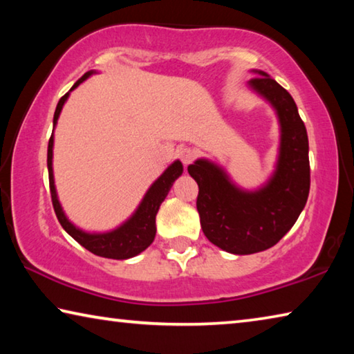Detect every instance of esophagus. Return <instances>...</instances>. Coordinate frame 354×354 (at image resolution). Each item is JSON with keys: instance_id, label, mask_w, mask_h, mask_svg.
<instances>
[{"instance_id": "obj_1", "label": "esophagus", "mask_w": 354, "mask_h": 354, "mask_svg": "<svg viewBox=\"0 0 354 354\" xmlns=\"http://www.w3.org/2000/svg\"><path fill=\"white\" fill-rule=\"evenodd\" d=\"M178 158L181 159V162L187 167L189 164H192V160L195 159V151L194 149H190V148H179L178 149Z\"/></svg>"}]
</instances>
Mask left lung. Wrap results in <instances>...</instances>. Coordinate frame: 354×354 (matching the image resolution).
Listing matches in <instances>:
<instances>
[{
	"instance_id": "8db88e82",
	"label": "left lung",
	"mask_w": 354,
	"mask_h": 354,
	"mask_svg": "<svg viewBox=\"0 0 354 354\" xmlns=\"http://www.w3.org/2000/svg\"><path fill=\"white\" fill-rule=\"evenodd\" d=\"M247 86L277 112L279 123L278 160L272 176L256 190H245L209 159L187 167L198 184L196 209L209 242L232 254H253L272 248L295 225L306 206L310 169L306 127L290 93L266 71Z\"/></svg>"
}]
</instances>
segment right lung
Listing matches in <instances>:
<instances>
[{"instance_id":"obj_1","label":"right lung","mask_w":354,"mask_h":354,"mask_svg":"<svg viewBox=\"0 0 354 354\" xmlns=\"http://www.w3.org/2000/svg\"><path fill=\"white\" fill-rule=\"evenodd\" d=\"M97 71H87L86 75L80 77L73 87L70 88L75 91V88L80 86L81 82L87 80L88 76H92ZM70 92H67L64 97L59 100L55 118H53V128H56L59 115H61V111L65 104V101L68 100ZM55 131V129H53ZM53 147H55V134H51L50 142H48V176H50V190H51V200H53V207H55L56 217L59 223L68 234L75 239L77 243H81L84 248L91 251V253L107 257V259H129V257H134L140 254L143 250H147L149 245L153 243L154 236H156V214H158L160 205L165 200L167 194L171 189L173 183L183 175V164L181 160H175L171 165L167 167V170L160 175L156 181L149 185L147 190L145 196H143L140 205L137 206L134 214L131 217L123 221L122 225L117 226L115 230L106 231V232H87L77 227L76 225L71 223L67 215H65L64 209L61 206V201L57 198L56 192V184H55V175H53Z\"/></svg>"}]
</instances>
